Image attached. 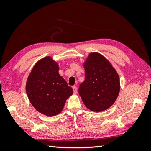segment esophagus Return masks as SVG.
I'll list each match as a JSON object with an SVG mask.
<instances>
[{"label": "esophagus", "instance_id": "1", "mask_svg": "<svg viewBox=\"0 0 151 151\" xmlns=\"http://www.w3.org/2000/svg\"><path fill=\"white\" fill-rule=\"evenodd\" d=\"M72 88H73V91L74 93H78V88H77V87H76V86H72Z\"/></svg>", "mask_w": 151, "mask_h": 151}]
</instances>
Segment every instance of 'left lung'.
<instances>
[{"mask_svg":"<svg viewBox=\"0 0 151 151\" xmlns=\"http://www.w3.org/2000/svg\"><path fill=\"white\" fill-rule=\"evenodd\" d=\"M85 80L79 86V94L91 111L109 109L118 96L119 78L114 68L100 53H91L84 63Z\"/></svg>","mask_w":151,"mask_h":151,"instance_id":"obj_1","label":"left lung"}]
</instances>
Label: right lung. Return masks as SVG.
<instances>
[{"label": "right lung", "mask_w": 151, "mask_h": 151, "mask_svg": "<svg viewBox=\"0 0 151 151\" xmlns=\"http://www.w3.org/2000/svg\"><path fill=\"white\" fill-rule=\"evenodd\" d=\"M26 91L34 108L39 112L54 116L63 110L73 89L58 73V65L50 57L40 60L34 66L26 84Z\"/></svg>", "instance_id": "right-lung-1"}]
</instances>
